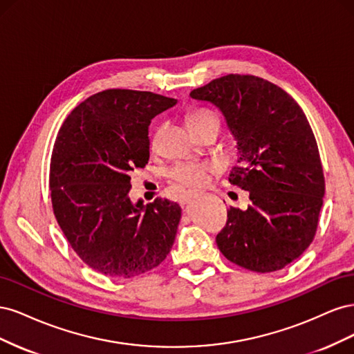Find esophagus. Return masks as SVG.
I'll return each instance as SVG.
<instances>
[{
  "label": "esophagus",
  "instance_id": "esophagus-1",
  "mask_svg": "<svg viewBox=\"0 0 354 354\" xmlns=\"http://www.w3.org/2000/svg\"><path fill=\"white\" fill-rule=\"evenodd\" d=\"M196 196H198V194H194V192H192V194H187L183 199V205H185V203H189L190 201H194Z\"/></svg>",
  "mask_w": 354,
  "mask_h": 354
}]
</instances>
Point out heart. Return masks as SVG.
Listing matches in <instances>:
<instances>
[{
    "instance_id": "b5f03b06",
    "label": "heart",
    "mask_w": 354,
    "mask_h": 354,
    "mask_svg": "<svg viewBox=\"0 0 354 354\" xmlns=\"http://www.w3.org/2000/svg\"><path fill=\"white\" fill-rule=\"evenodd\" d=\"M209 118H217L214 113L207 111H195L187 115V125L189 128H194L196 124L209 120ZM156 142V137L153 138V145ZM214 171V165L203 164V162H181L174 165L168 171V176L176 183L187 187H201L208 181L209 173Z\"/></svg>"
}]
</instances>
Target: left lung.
<instances>
[{"instance_id": "obj_1", "label": "left lung", "mask_w": 354, "mask_h": 354, "mask_svg": "<svg viewBox=\"0 0 354 354\" xmlns=\"http://www.w3.org/2000/svg\"><path fill=\"white\" fill-rule=\"evenodd\" d=\"M216 106L236 140L232 185L250 194L246 209L227 211L217 234L221 254L243 269L281 270L312 243L325 178L315 134L298 103L254 75H226L190 93Z\"/></svg>"}]
</instances>
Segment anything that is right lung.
I'll return each mask as SVG.
<instances>
[{
	"mask_svg": "<svg viewBox=\"0 0 354 354\" xmlns=\"http://www.w3.org/2000/svg\"><path fill=\"white\" fill-rule=\"evenodd\" d=\"M176 99L151 91L106 90L75 108L53 147V211L73 251L93 270L134 277L173 248L181 208L131 202V171L149 160V125Z\"/></svg>",
	"mask_w": 354,
	"mask_h": 354,
	"instance_id": "obj_1",
	"label": "right lung"
}]
</instances>
